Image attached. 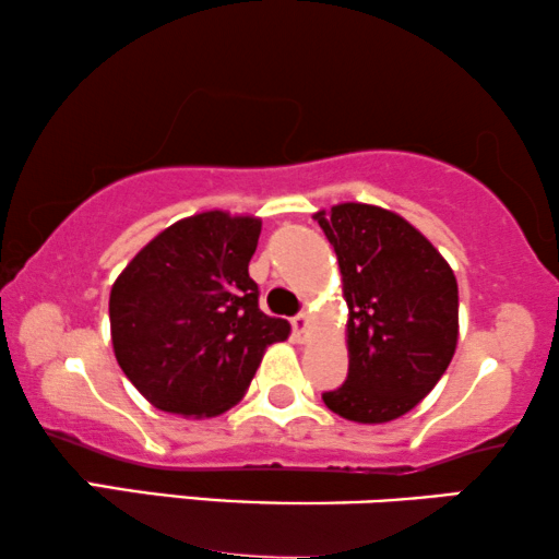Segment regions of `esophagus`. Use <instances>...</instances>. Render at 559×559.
Returning a JSON list of instances; mask_svg holds the SVG:
<instances>
[{
	"instance_id": "1",
	"label": "esophagus",
	"mask_w": 559,
	"mask_h": 559,
	"mask_svg": "<svg viewBox=\"0 0 559 559\" xmlns=\"http://www.w3.org/2000/svg\"><path fill=\"white\" fill-rule=\"evenodd\" d=\"M308 333H310V318L300 312V316L293 318V338L297 343H305L308 341Z\"/></svg>"
}]
</instances>
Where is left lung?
<instances>
[{"instance_id": "left-lung-1", "label": "left lung", "mask_w": 559, "mask_h": 559, "mask_svg": "<svg viewBox=\"0 0 559 559\" xmlns=\"http://www.w3.org/2000/svg\"><path fill=\"white\" fill-rule=\"evenodd\" d=\"M316 218L348 305V377L323 402L350 423H389L432 392L455 354V274L415 226L379 205L338 203Z\"/></svg>"}]
</instances>
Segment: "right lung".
Here are the masks:
<instances>
[{
    "label": "right lung",
    "mask_w": 559,
    "mask_h": 559,
    "mask_svg": "<svg viewBox=\"0 0 559 559\" xmlns=\"http://www.w3.org/2000/svg\"><path fill=\"white\" fill-rule=\"evenodd\" d=\"M262 221L205 211L157 234L111 287L114 356L144 400L216 417L247 394L289 323L259 310L249 277Z\"/></svg>",
    "instance_id": "1"
}]
</instances>
